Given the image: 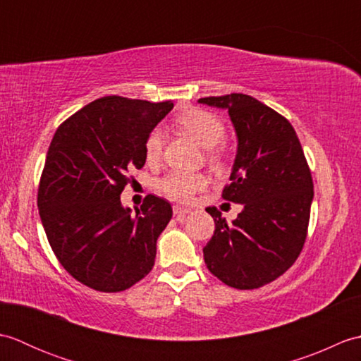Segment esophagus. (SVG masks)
Listing matches in <instances>:
<instances>
[{"instance_id": "esophagus-1", "label": "esophagus", "mask_w": 361, "mask_h": 361, "mask_svg": "<svg viewBox=\"0 0 361 361\" xmlns=\"http://www.w3.org/2000/svg\"><path fill=\"white\" fill-rule=\"evenodd\" d=\"M190 209L188 208H181V206H173V214L175 216H186V214H189Z\"/></svg>"}]
</instances>
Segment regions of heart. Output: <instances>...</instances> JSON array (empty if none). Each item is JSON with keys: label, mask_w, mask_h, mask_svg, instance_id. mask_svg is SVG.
<instances>
[{"label": "heart", "mask_w": 361, "mask_h": 361, "mask_svg": "<svg viewBox=\"0 0 361 361\" xmlns=\"http://www.w3.org/2000/svg\"><path fill=\"white\" fill-rule=\"evenodd\" d=\"M176 122L194 136V140L206 149V157L214 166H224L228 158L226 145L221 142L226 135V126L216 114L200 109H192L181 113ZM164 149V130L155 127L145 137L144 157L150 164L161 159ZM208 186V178L202 173L172 172L159 181V190L171 200L190 202L195 194Z\"/></svg>", "instance_id": "heart-1"}]
</instances>
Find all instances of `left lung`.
Here are the masks:
<instances>
[{"instance_id":"8db88e82","label":"left lung","mask_w":361,"mask_h":361,"mask_svg":"<svg viewBox=\"0 0 361 361\" xmlns=\"http://www.w3.org/2000/svg\"><path fill=\"white\" fill-rule=\"evenodd\" d=\"M200 104L228 110L237 135L234 166L221 197L240 203L226 224L208 208L216 231L203 248L208 270L239 290L279 278L295 264L307 237L313 181L295 128L257 99L233 93L202 97Z\"/></svg>"}]
</instances>
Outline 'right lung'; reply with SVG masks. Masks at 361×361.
<instances>
[{
    "instance_id": "obj_1",
    "label": "right lung",
    "mask_w": 361,
    "mask_h": 361,
    "mask_svg": "<svg viewBox=\"0 0 361 361\" xmlns=\"http://www.w3.org/2000/svg\"><path fill=\"white\" fill-rule=\"evenodd\" d=\"M172 109L171 101L105 96L74 113L54 135L38 186V212L54 255L83 286L114 293L153 268L172 206L150 194L132 214L121 204V194L130 171L145 164V137Z\"/></svg>"
}]
</instances>
